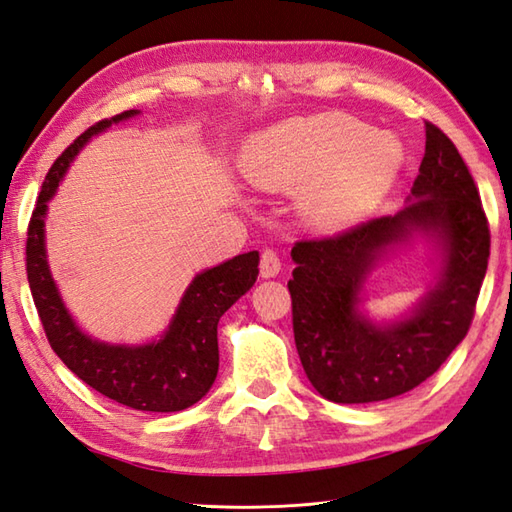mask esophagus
<instances>
[{"mask_svg": "<svg viewBox=\"0 0 512 512\" xmlns=\"http://www.w3.org/2000/svg\"><path fill=\"white\" fill-rule=\"evenodd\" d=\"M281 262L277 250L266 248L262 250V259H259V270H262V277H275L279 273Z\"/></svg>", "mask_w": 512, "mask_h": 512, "instance_id": "obj_1", "label": "esophagus"}]
</instances>
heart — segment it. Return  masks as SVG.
Returning <instances> with one entry per match:
<instances>
[{
    "label": "heart",
    "mask_w": 512,
    "mask_h": 512,
    "mask_svg": "<svg viewBox=\"0 0 512 512\" xmlns=\"http://www.w3.org/2000/svg\"><path fill=\"white\" fill-rule=\"evenodd\" d=\"M402 160L391 136L345 114H321L268 129L248 147L244 167L257 187L301 193L314 226L336 228L367 209Z\"/></svg>",
    "instance_id": "obj_1"
}]
</instances>
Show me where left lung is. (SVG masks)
<instances>
[{
	"label": "left lung",
	"mask_w": 512,
	"mask_h": 512,
	"mask_svg": "<svg viewBox=\"0 0 512 512\" xmlns=\"http://www.w3.org/2000/svg\"><path fill=\"white\" fill-rule=\"evenodd\" d=\"M411 198L396 215L374 217L330 237L292 246V330L312 387L332 402H380L407 394L447 361L469 332L491 255V228L469 167L429 121ZM445 246L439 284L409 320L376 326L357 314V292L385 245L413 231Z\"/></svg>",
	"instance_id": "obj_1"
}]
</instances>
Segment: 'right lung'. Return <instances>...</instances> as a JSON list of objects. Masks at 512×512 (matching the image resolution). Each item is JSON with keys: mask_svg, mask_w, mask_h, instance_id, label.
Returning a JSON list of instances; mask_svg holds the SVG:
<instances>
[{"mask_svg": "<svg viewBox=\"0 0 512 512\" xmlns=\"http://www.w3.org/2000/svg\"><path fill=\"white\" fill-rule=\"evenodd\" d=\"M134 114L138 112L127 110L94 123L54 160L30 215L26 273L46 339L70 372L125 407L138 411H182L195 405L213 385L220 367L217 323L255 284L259 275L257 250L237 255L195 277L184 292L167 334L158 343L125 347L92 341L76 328L50 277L43 246V215L72 158L94 134Z\"/></svg>", "mask_w": 512, "mask_h": 512, "instance_id": "1", "label": "right lung"}]
</instances>
